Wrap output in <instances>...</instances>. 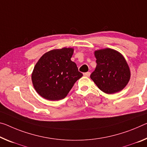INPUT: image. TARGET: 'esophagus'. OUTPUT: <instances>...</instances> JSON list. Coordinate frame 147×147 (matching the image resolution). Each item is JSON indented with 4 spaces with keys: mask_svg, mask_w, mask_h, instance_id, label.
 Instances as JSON below:
<instances>
[{
    "mask_svg": "<svg viewBox=\"0 0 147 147\" xmlns=\"http://www.w3.org/2000/svg\"><path fill=\"white\" fill-rule=\"evenodd\" d=\"M90 72H87V73H84V75L85 76H87V77H88V76H90Z\"/></svg>",
    "mask_w": 147,
    "mask_h": 147,
    "instance_id": "1",
    "label": "esophagus"
}]
</instances>
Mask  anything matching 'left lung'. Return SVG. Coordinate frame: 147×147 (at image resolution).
Here are the masks:
<instances>
[{"label":"left lung","instance_id":"1","mask_svg":"<svg viewBox=\"0 0 147 147\" xmlns=\"http://www.w3.org/2000/svg\"><path fill=\"white\" fill-rule=\"evenodd\" d=\"M97 66L90 78L100 90L108 94L124 89L130 78V71L122 55L113 49L95 52Z\"/></svg>","mask_w":147,"mask_h":147}]
</instances>
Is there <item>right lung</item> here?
Returning <instances> with one entry per match:
<instances>
[{"label":"right lung","instance_id":"right-lung-1","mask_svg":"<svg viewBox=\"0 0 147 147\" xmlns=\"http://www.w3.org/2000/svg\"><path fill=\"white\" fill-rule=\"evenodd\" d=\"M73 48H63L46 52L34 67L32 82L37 93L44 99H64L74 83L83 76L71 58Z\"/></svg>","mask_w":147,"mask_h":147}]
</instances>
